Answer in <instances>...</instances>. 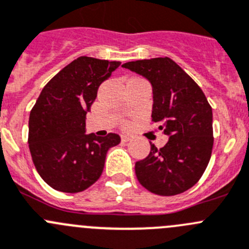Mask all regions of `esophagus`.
<instances>
[{"label": "esophagus", "mask_w": 249, "mask_h": 249, "mask_svg": "<svg viewBox=\"0 0 249 249\" xmlns=\"http://www.w3.org/2000/svg\"><path fill=\"white\" fill-rule=\"evenodd\" d=\"M120 137H122L123 142H127V141H130V140H131V136H129V135H125V134H123Z\"/></svg>", "instance_id": "obj_1"}]
</instances>
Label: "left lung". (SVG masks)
Here are the masks:
<instances>
[{
  "mask_svg": "<svg viewBox=\"0 0 249 249\" xmlns=\"http://www.w3.org/2000/svg\"><path fill=\"white\" fill-rule=\"evenodd\" d=\"M123 67L153 88L152 122L169 135L161 148L135 164L137 180L152 194L174 196L198 182L213 149V113L194 79L169 57L127 62Z\"/></svg>",
  "mask_w": 249,
  "mask_h": 249,
  "instance_id": "1",
  "label": "left lung"
}]
</instances>
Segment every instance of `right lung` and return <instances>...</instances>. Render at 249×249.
Returning a JSON list of instances; mask_svg holds the SVG:
<instances>
[{"label":"right lung","mask_w":249,"mask_h":249,"mask_svg":"<svg viewBox=\"0 0 249 249\" xmlns=\"http://www.w3.org/2000/svg\"><path fill=\"white\" fill-rule=\"evenodd\" d=\"M120 62L79 57L41 91L29 118V149L36 170L52 189L76 194L102 175L107 152L120 136L85 134L86 113L101 84Z\"/></svg>","instance_id":"right-lung-1"}]
</instances>
